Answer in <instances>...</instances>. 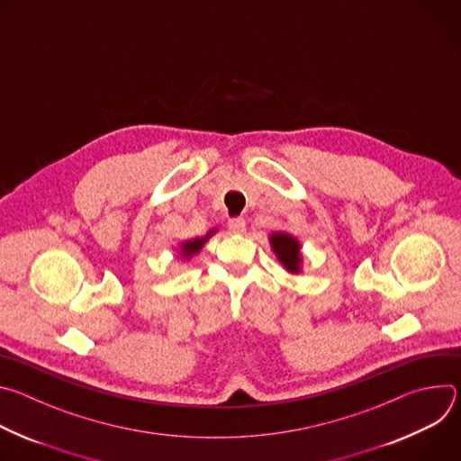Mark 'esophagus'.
Wrapping results in <instances>:
<instances>
[{
  "label": "esophagus",
  "instance_id": "34e87169",
  "mask_svg": "<svg viewBox=\"0 0 461 461\" xmlns=\"http://www.w3.org/2000/svg\"><path fill=\"white\" fill-rule=\"evenodd\" d=\"M228 228L233 231V233H244L246 231V221L242 217H237V219H230L228 222Z\"/></svg>",
  "mask_w": 461,
  "mask_h": 461
}]
</instances>
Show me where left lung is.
<instances>
[{
    "label": "left lung",
    "mask_w": 461,
    "mask_h": 461,
    "mask_svg": "<svg viewBox=\"0 0 461 461\" xmlns=\"http://www.w3.org/2000/svg\"><path fill=\"white\" fill-rule=\"evenodd\" d=\"M272 248L277 255V258L281 260V265L292 272L297 274L299 272V265H301V246L297 242V239H294L288 233H274L270 237Z\"/></svg>",
    "instance_id": "8db88e82"
}]
</instances>
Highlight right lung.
<instances>
[{
	"label": "right lung",
	"mask_w": 461,
	"mask_h": 461,
	"mask_svg": "<svg viewBox=\"0 0 461 461\" xmlns=\"http://www.w3.org/2000/svg\"><path fill=\"white\" fill-rule=\"evenodd\" d=\"M212 235H213V230H212L206 237H203V239H194V240L184 242V244L180 246V248H182V257H191V255H194V253H199L201 248L204 246V242H206Z\"/></svg>",
	"instance_id": "right-lung-1"
}]
</instances>
